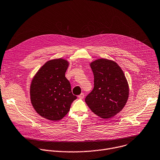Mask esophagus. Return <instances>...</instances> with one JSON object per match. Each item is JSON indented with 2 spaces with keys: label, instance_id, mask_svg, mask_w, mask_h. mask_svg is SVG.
Instances as JSON below:
<instances>
[{
  "label": "esophagus",
  "instance_id": "1",
  "mask_svg": "<svg viewBox=\"0 0 160 160\" xmlns=\"http://www.w3.org/2000/svg\"><path fill=\"white\" fill-rule=\"evenodd\" d=\"M78 97L79 98V99H83V98L84 97V94L83 93H81L78 96Z\"/></svg>",
  "mask_w": 160,
  "mask_h": 160
}]
</instances>
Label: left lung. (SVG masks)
I'll return each mask as SVG.
<instances>
[{
    "label": "left lung",
    "instance_id": "left-lung-1",
    "mask_svg": "<svg viewBox=\"0 0 160 160\" xmlns=\"http://www.w3.org/2000/svg\"><path fill=\"white\" fill-rule=\"evenodd\" d=\"M94 76V88L85 102L95 114L109 118L125 106L129 97V86L124 72L112 60L99 59L90 63Z\"/></svg>",
    "mask_w": 160,
    "mask_h": 160
}]
</instances>
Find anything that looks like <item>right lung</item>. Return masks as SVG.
<instances>
[{
  "label": "right lung",
  "instance_id": "add662e5",
  "mask_svg": "<svg viewBox=\"0 0 160 160\" xmlns=\"http://www.w3.org/2000/svg\"><path fill=\"white\" fill-rule=\"evenodd\" d=\"M68 62L54 59L46 62L34 76L30 87L31 101L35 111L49 120L62 119L77 99L65 78Z\"/></svg>",
  "mask_w": 160,
  "mask_h": 160
}]
</instances>
